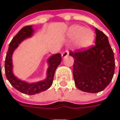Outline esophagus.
<instances>
[{
  "label": "esophagus",
  "instance_id": "34e87169",
  "mask_svg": "<svg viewBox=\"0 0 120 120\" xmlns=\"http://www.w3.org/2000/svg\"><path fill=\"white\" fill-rule=\"evenodd\" d=\"M68 55H69V51L68 50H66L65 51H64V52L62 53V56L63 58H65L67 56H68Z\"/></svg>",
  "mask_w": 120,
  "mask_h": 120
}]
</instances>
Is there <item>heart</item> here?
<instances>
[{"label":"heart","instance_id":"obj_1","mask_svg":"<svg viewBox=\"0 0 120 120\" xmlns=\"http://www.w3.org/2000/svg\"><path fill=\"white\" fill-rule=\"evenodd\" d=\"M68 37L74 39V43L78 49L89 48L95 40V33L91 29L84 28L79 25H73L70 27L67 32Z\"/></svg>","mask_w":120,"mask_h":120}]
</instances>
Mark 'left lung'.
I'll list each match as a JSON object with an SVG mask.
<instances>
[{
    "instance_id": "1",
    "label": "left lung",
    "mask_w": 120,
    "mask_h": 120,
    "mask_svg": "<svg viewBox=\"0 0 120 120\" xmlns=\"http://www.w3.org/2000/svg\"><path fill=\"white\" fill-rule=\"evenodd\" d=\"M95 33V45L69 53L75 58L73 74L76 86L82 91L92 93L103 91L110 84L115 67L108 37L97 28Z\"/></svg>"
}]
</instances>
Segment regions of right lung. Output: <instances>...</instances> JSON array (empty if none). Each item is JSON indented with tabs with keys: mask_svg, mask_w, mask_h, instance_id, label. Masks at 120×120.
<instances>
[{
	"mask_svg": "<svg viewBox=\"0 0 120 120\" xmlns=\"http://www.w3.org/2000/svg\"><path fill=\"white\" fill-rule=\"evenodd\" d=\"M33 33L34 29L31 25H27L23 27L10 41L5 60V72L8 82L18 91L30 95H35L41 91H45L50 87L52 85L55 70L62 62L60 53H56L51 56L48 59L49 68L47 69V78L42 81L29 83L15 77L12 72V54L15 49L17 48L19 44L25 38L30 37Z\"/></svg>",
	"mask_w": 120,
	"mask_h": 120,
	"instance_id": "1",
	"label": "right lung"
}]
</instances>
